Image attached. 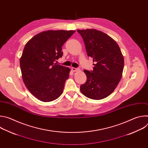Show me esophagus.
Returning <instances> with one entry per match:
<instances>
[{
    "mask_svg": "<svg viewBox=\"0 0 148 148\" xmlns=\"http://www.w3.org/2000/svg\"><path fill=\"white\" fill-rule=\"evenodd\" d=\"M71 70H72V71H74V72H75V71H78L79 70V69H78V68H74V67H72V68H71Z\"/></svg>",
    "mask_w": 148,
    "mask_h": 148,
    "instance_id": "1",
    "label": "esophagus"
}]
</instances>
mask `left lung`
Masks as SVG:
<instances>
[{
    "instance_id": "left-lung-1",
    "label": "left lung",
    "mask_w": 148,
    "mask_h": 148,
    "mask_svg": "<svg viewBox=\"0 0 148 148\" xmlns=\"http://www.w3.org/2000/svg\"><path fill=\"white\" fill-rule=\"evenodd\" d=\"M81 36L87 55L93 58V71L84 70L86 83L80 86L82 94L92 99H102L116 88L122 75L124 59L116 42L96 29L77 30Z\"/></svg>"
}]
</instances>
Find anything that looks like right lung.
Segmentation results:
<instances>
[{
    "label": "right lung",
    "instance_id": "right-lung-1",
    "mask_svg": "<svg viewBox=\"0 0 148 148\" xmlns=\"http://www.w3.org/2000/svg\"><path fill=\"white\" fill-rule=\"evenodd\" d=\"M75 30H47L26 44L20 66L28 90L38 99L50 102L62 94L70 69L54 62L62 56V46Z\"/></svg>",
    "mask_w": 148,
    "mask_h": 148
}]
</instances>
